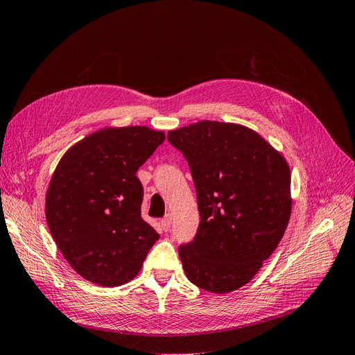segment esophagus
I'll list each match as a JSON object with an SVG mask.
<instances>
[{
    "mask_svg": "<svg viewBox=\"0 0 355 355\" xmlns=\"http://www.w3.org/2000/svg\"><path fill=\"white\" fill-rule=\"evenodd\" d=\"M171 223H173V218H171V215L168 214V215L164 216L162 221H161V225H162V228H164L165 232H168L169 228H171Z\"/></svg>",
    "mask_w": 355,
    "mask_h": 355,
    "instance_id": "esophagus-1",
    "label": "esophagus"
}]
</instances>
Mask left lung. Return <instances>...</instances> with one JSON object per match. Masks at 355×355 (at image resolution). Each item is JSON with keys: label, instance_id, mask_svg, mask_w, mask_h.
<instances>
[{"label": "left lung", "instance_id": "1", "mask_svg": "<svg viewBox=\"0 0 355 355\" xmlns=\"http://www.w3.org/2000/svg\"><path fill=\"white\" fill-rule=\"evenodd\" d=\"M184 155L198 194L200 224L181 245L187 279L228 293L255 277L276 250L292 212L284 156L245 125L200 121L168 132Z\"/></svg>", "mask_w": 355, "mask_h": 355}]
</instances>
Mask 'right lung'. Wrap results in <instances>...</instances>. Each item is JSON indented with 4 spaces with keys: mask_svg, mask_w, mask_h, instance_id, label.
<instances>
[{
    "mask_svg": "<svg viewBox=\"0 0 355 355\" xmlns=\"http://www.w3.org/2000/svg\"><path fill=\"white\" fill-rule=\"evenodd\" d=\"M165 140L141 125L106 127L75 143L45 193V218L57 248L85 280L115 288L140 272L159 239L141 218L137 171Z\"/></svg>",
    "mask_w": 355,
    "mask_h": 355,
    "instance_id": "right-lung-1",
    "label": "right lung"
}]
</instances>
